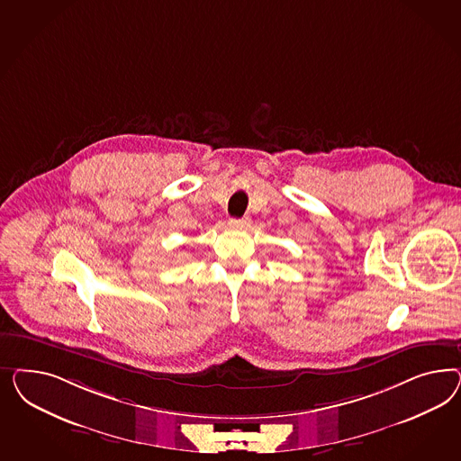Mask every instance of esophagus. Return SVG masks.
Instances as JSON below:
<instances>
[{
  "mask_svg": "<svg viewBox=\"0 0 461 461\" xmlns=\"http://www.w3.org/2000/svg\"><path fill=\"white\" fill-rule=\"evenodd\" d=\"M230 226H233V228H249L250 226V218L249 216H245V218H231L230 220Z\"/></svg>",
  "mask_w": 461,
  "mask_h": 461,
  "instance_id": "obj_1",
  "label": "esophagus"
}]
</instances>
